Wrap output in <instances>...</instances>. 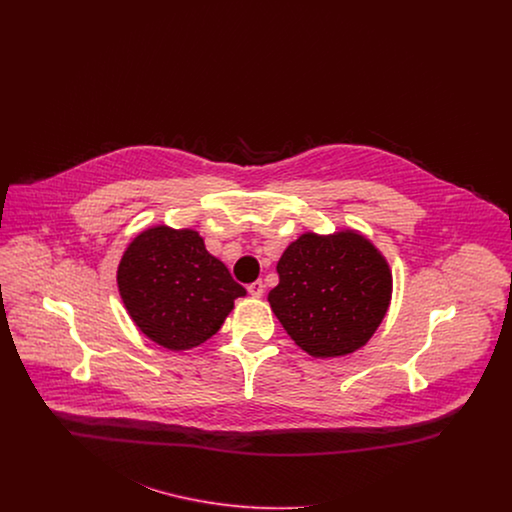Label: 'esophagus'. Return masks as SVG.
Returning <instances> with one entry per match:
<instances>
[{
  "label": "esophagus",
  "mask_w": 512,
  "mask_h": 512,
  "mask_svg": "<svg viewBox=\"0 0 512 512\" xmlns=\"http://www.w3.org/2000/svg\"><path fill=\"white\" fill-rule=\"evenodd\" d=\"M247 292L251 293L253 297H263V293H265V284H263L261 280H255L253 284H249V286H247Z\"/></svg>",
  "instance_id": "esophagus-1"
}]
</instances>
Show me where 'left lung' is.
Segmentation results:
<instances>
[{
    "label": "left lung",
    "mask_w": 512,
    "mask_h": 512,
    "mask_svg": "<svg viewBox=\"0 0 512 512\" xmlns=\"http://www.w3.org/2000/svg\"><path fill=\"white\" fill-rule=\"evenodd\" d=\"M276 270L280 282L268 292L270 309L317 359L365 347L390 309V263L359 230L305 232L284 249Z\"/></svg>",
    "instance_id": "1"
}]
</instances>
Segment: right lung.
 <instances>
[{
  "instance_id": "obj_1",
  "label": "right lung",
  "mask_w": 512,
  "mask_h": 512,
  "mask_svg": "<svg viewBox=\"0 0 512 512\" xmlns=\"http://www.w3.org/2000/svg\"><path fill=\"white\" fill-rule=\"evenodd\" d=\"M122 303L142 334L171 351L215 336L245 288L213 257L194 228L155 224L122 253L117 268Z\"/></svg>"
}]
</instances>
